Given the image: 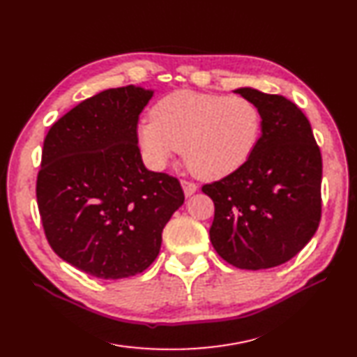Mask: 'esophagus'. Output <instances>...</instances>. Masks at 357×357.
I'll use <instances>...</instances> for the list:
<instances>
[{"instance_id": "obj_1", "label": "esophagus", "mask_w": 357, "mask_h": 357, "mask_svg": "<svg viewBox=\"0 0 357 357\" xmlns=\"http://www.w3.org/2000/svg\"><path fill=\"white\" fill-rule=\"evenodd\" d=\"M181 185H182V190H184V195L187 197L196 193V190H197V185L195 184V182H190V181H181Z\"/></svg>"}]
</instances>
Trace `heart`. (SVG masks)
<instances>
[{
    "label": "heart",
    "instance_id": "b5f03b06",
    "mask_svg": "<svg viewBox=\"0 0 357 357\" xmlns=\"http://www.w3.org/2000/svg\"><path fill=\"white\" fill-rule=\"evenodd\" d=\"M261 113L243 96L176 90L140 119L135 142L146 166L166 169L181 151L191 172L222 179L240 170L261 139Z\"/></svg>",
    "mask_w": 357,
    "mask_h": 357
}]
</instances>
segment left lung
I'll return each instance as SVG.
<instances>
[{"instance_id": "8db88e82", "label": "left lung", "mask_w": 357, "mask_h": 357, "mask_svg": "<svg viewBox=\"0 0 357 357\" xmlns=\"http://www.w3.org/2000/svg\"><path fill=\"white\" fill-rule=\"evenodd\" d=\"M234 91L257 105L262 134L240 170L202 187L215 206L209 238L235 267H278L318 229L321 153L307 117L289 99L252 87Z\"/></svg>"}]
</instances>
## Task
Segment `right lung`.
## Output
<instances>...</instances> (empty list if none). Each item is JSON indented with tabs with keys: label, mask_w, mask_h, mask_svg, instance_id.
I'll list each match as a JSON object with an SVG mask.
<instances>
[{
	"label": "right lung",
	"mask_w": 357,
	"mask_h": 357,
	"mask_svg": "<svg viewBox=\"0 0 357 357\" xmlns=\"http://www.w3.org/2000/svg\"><path fill=\"white\" fill-rule=\"evenodd\" d=\"M152 96L132 84L104 90L45 137L36 185L45 235L63 261L90 276L114 280L144 271L184 204L179 181L146 169L135 142Z\"/></svg>",
	"instance_id": "add662e5"
}]
</instances>
